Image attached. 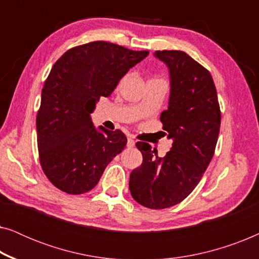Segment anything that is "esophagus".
<instances>
[{
  "label": "esophagus",
  "instance_id": "34e87169",
  "mask_svg": "<svg viewBox=\"0 0 259 259\" xmlns=\"http://www.w3.org/2000/svg\"><path fill=\"white\" fill-rule=\"evenodd\" d=\"M134 145H136V141H134L132 138H128V139H127V147H133Z\"/></svg>",
  "mask_w": 259,
  "mask_h": 259
}]
</instances>
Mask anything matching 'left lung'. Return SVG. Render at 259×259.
<instances>
[{"mask_svg":"<svg viewBox=\"0 0 259 259\" xmlns=\"http://www.w3.org/2000/svg\"><path fill=\"white\" fill-rule=\"evenodd\" d=\"M171 75L168 108L161 113L162 130L173 139L164 158L150 144L138 141L143 162L130 176L134 200L159 210L179 204L206 171L217 145L221 107L208 70L182 51H157Z\"/></svg>","mask_w":259,"mask_h":259,"instance_id":"1","label":"left lung"}]
</instances>
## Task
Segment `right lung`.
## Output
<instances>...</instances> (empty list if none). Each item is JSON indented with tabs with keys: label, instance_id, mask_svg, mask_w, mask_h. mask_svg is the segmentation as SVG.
<instances>
[{
	"label": "right lung",
	"instance_id": "right-lung-1",
	"mask_svg": "<svg viewBox=\"0 0 259 259\" xmlns=\"http://www.w3.org/2000/svg\"><path fill=\"white\" fill-rule=\"evenodd\" d=\"M147 55V51L93 41L68 49L54 63L42 88L36 131L42 171L59 190L68 194L91 191L125 148V134L101 126L98 131L91 113Z\"/></svg>",
	"mask_w": 259,
	"mask_h": 259
}]
</instances>
